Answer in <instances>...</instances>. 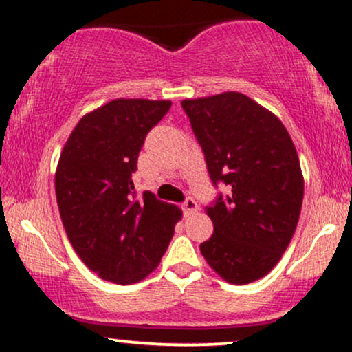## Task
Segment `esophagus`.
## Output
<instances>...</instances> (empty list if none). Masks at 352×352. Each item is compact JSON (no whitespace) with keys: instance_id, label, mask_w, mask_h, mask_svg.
Returning <instances> with one entry per match:
<instances>
[{"instance_id":"obj_1","label":"esophagus","mask_w":352,"mask_h":352,"mask_svg":"<svg viewBox=\"0 0 352 352\" xmlns=\"http://www.w3.org/2000/svg\"><path fill=\"white\" fill-rule=\"evenodd\" d=\"M184 212L185 215H193V213L199 212V204L193 199H187L184 204Z\"/></svg>"}]
</instances>
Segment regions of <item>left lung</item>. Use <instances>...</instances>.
I'll return each instance as SVG.
<instances>
[{
  "label": "left lung",
  "mask_w": 352,
  "mask_h": 352,
  "mask_svg": "<svg viewBox=\"0 0 352 352\" xmlns=\"http://www.w3.org/2000/svg\"><path fill=\"white\" fill-rule=\"evenodd\" d=\"M213 185L207 207L213 235L200 245L207 263L232 285L274 268L300 220L305 182L296 148L276 116L241 92L182 100Z\"/></svg>",
  "instance_id": "obj_1"
}]
</instances>
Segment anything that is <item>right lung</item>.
<instances>
[{"instance_id": "add662e5", "label": "right lung", "mask_w": 352, "mask_h": 352, "mask_svg": "<svg viewBox=\"0 0 352 352\" xmlns=\"http://www.w3.org/2000/svg\"><path fill=\"white\" fill-rule=\"evenodd\" d=\"M170 100L116 99L79 120L60 152L56 199L72 248L91 272L132 285L162 260L182 210L151 192L135 197L132 173L145 135Z\"/></svg>"}]
</instances>
